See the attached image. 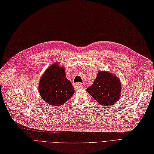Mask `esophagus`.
Masks as SVG:
<instances>
[{"mask_svg":"<svg viewBox=\"0 0 154 154\" xmlns=\"http://www.w3.org/2000/svg\"><path fill=\"white\" fill-rule=\"evenodd\" d=\"M74 87L75 89H80V88H84L86 87V84L84 83H75L74 84Z\"/></svg>","mask_w":154,"mask_h":154,"instance_id":"esophagus-1","label":"esophagus"}]
</instances>
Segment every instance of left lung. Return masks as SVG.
I'll return each mask as SVG.
<instances>
[{
  "label": "left lung",
  "mask_w": 154,
  "mask_h": 154,
  "mask_svg": "<svg viewBox=\"0 0 154 154\" xmlns=\"http://www.w3.org/2000/svg\"><path fill=\"white\" fill-rule=\"evenodd\" d=\"M121 86L117 76L109 72L99 71L93 85L86 91L99 104L108 106L119 101Z\"/></svg>",
  "instance_id": "obj_1"
}]
</instances>
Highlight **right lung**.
<instances>
[{
    "instance_id": "obj_1",
    "label": "right lung",
    "mask_w": 154,
    "mask_h": 154,
    "mask_svg": "<svg viewBox=\"0 0 154 154\" xmlns=\"http://www.w3.org/2000/svg\"><path fill=\"white\" fill-rule=\"evenodd\" d=\"M65 68L59 63L51 65L43 73L38 84L41 98L51 106H60L74 94L71 82L66 79Z\"/></svg>"
}]
</instances>
